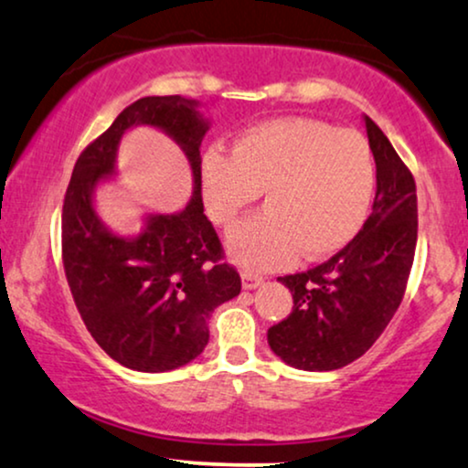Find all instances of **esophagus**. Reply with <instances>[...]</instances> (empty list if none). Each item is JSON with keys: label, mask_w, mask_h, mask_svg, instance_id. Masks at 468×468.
<instances>
[{"label": "esophagus", "mask_w": 468, "mask_h": 468, "mask_svg": "<svg viewBox=\"0 0 468 468\" xmlns=\"http://www.w3.org/2000/svg\"><path fill=\"white\" fill-rule=\"evenodd\" d=\"M261 283H263V279L259 277V274H252V272L241 274V288H244V290H255Z\"/></svg>", "instance_id": "obj_1"}]
</instances>
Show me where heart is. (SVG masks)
I'll list each match as a JSON object with an SVG mask.
<instances>
[{"mask_svg": "<svg viewBox=\"0 0 468 468\" xmlns=\"http://www.w3.org/2000/svg\"><path fill=\"white\" fill-rule=\"evenodd\" d=\"M207 213L229 229L263 194L266 209L229 235V257L246 270L285 268L334 255L362 227L375 191V156L357 131L309 117L255 123L233 154L211 150L200 165Z\"/></svg>", "mask_w": 468, "mask_h": 468, "instance_id": "heart-1", "label": "heart"}]
</instances>
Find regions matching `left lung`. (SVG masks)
<instances>
[{
	"instance_id": "obj_1",
	"label": "left lung",
	"mask_w": 468,
	"mask_h": 468,
	"mask_svg": "<svg viewBox=\"0 0 468 468\" xmlns=\"http://www.w3.org/2000/svg\"><path fill=\"white\" fill-rule=\"evenodd\" d=\"M377 167L373 213L337 255L307 272L279 277L294 307L268 329L274 356L298 370H337L384 334L412 270L419 230L416 183L381 128L364 115Z\"/></svg>"
}]
</instances>
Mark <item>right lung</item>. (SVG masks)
I'll list each match as a JSON object with an SVG mask.
<instances>
[{"instance_id":"right-lung-1","label":"right lung","mask_w":468,"mask_h":468,"mask_svg":"<svg viewBox=\"0 0 468 468\" xmlns=\"http://www.w3.org/2000/svg\"><path fill=\"white\" fill-rule=\"evenodd\" d=\"M137 125L165 132L186 152L192 198L176 214H146L139 234L120 236L94 211V189L114 176L121 137ZM209 126L198 100H137L78 156L65 194L63 263L73 301L93 340L139 373H165L198 357L213 309L241 290L202 207L200 144Z\"/></svg>"}]
</instances>
